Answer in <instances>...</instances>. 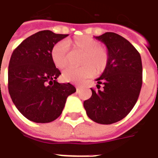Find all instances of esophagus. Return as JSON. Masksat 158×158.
I'll return each instance as SVG.
<instances>
[{"label":"esophagus","mask_w":158,"mask_h":158,"mask_svg":"<svg viewBox=\"0 0 158 158\" xmlns=\"http://www.w3.org/2000/svg\"><path fill=\"white\" fill-rule=\"evenodd\" d=\"M81 87H82V85H76V89H79L81 88Z\"/></svg>","instance_id":"obj_1"}]
</instances>
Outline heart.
I'll list each match as a JSON object with an SVG mask.
<instances>
[{
    "instance_id": "obj_1",
    "label": "heart",
    "mask_w": 158,
    "mask_h": 158,
    "mask_svg": "<svg viewBox=\"0 0 158 158\" xmlns=\"http://www.w3.org/2000/svg\"><path fill=\"white\" fill-rule=\"evenodd\" d=\"M68 48L81 52L80 67L67 69L63 73V79L66 82L80 83L85 79L101 73L106 70L109 62L108 51L99 45L98 41L89 36H77L55 44L51 50V59L58 69L67 66Z\"/></svg>"
}]
</instances>
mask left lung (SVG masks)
<instances>
[{
  "label": "left lung",
  "mask_w": 158,
  "mask_h": 158,
  "mask_svg": "<svg viewBox=\"0 0 158 158\" xmlns=\"http://www.w3.org/2000/svg\"><path fill=\"white\" fill-rule=\"evenodd\" d=\"M94 37L106 44L109 62L96 79L98 89H91L92 95L85 100L84 107L92 121L110 125L126 117L137 101L142 85L141 58L129 41L115 32Z\"/></svg>",
  "instance_id": "left-lung-1"
}]
</instances>
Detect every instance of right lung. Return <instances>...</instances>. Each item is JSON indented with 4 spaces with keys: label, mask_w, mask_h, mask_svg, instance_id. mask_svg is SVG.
Instances as JSON below:
<instances>
[{
    "label": "right lung",
    "mask_w": 158,
    "mask_h": 158,
    "mask_svg": "<svg viewBox=\"0 0 158 158\" xmlns=\"http://www.w3.org/2000/svg\"><path fill=\"white\" fill-rule=\"evenodd\" d=\"M68 34L49 30L26 38L14 50L8 66V90L17 110L36 123H48L61 115L69 95L76 91L69 83L56 80L61 74L51 59V50Z\"/></svg>",
    "instance_id": "obj_1"
}]
</instances>
